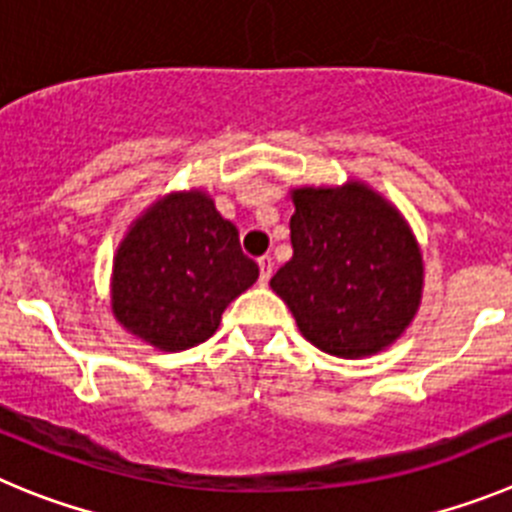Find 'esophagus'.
<instances>
[{"label": "esophagus", "mask_w": 512, "mask_h": 512, "mask_svg": "<svg viewBox=\"0 0 512 512\" xmlns=\"http://www.w3.org/2000/svg\"><path fill=\"white\" fill-rule=\"evenodd\" d=\"M257 265H260V283L267 285V280L273 275V257L262 255L260 260H257Z\"/></svg>", "instance_id": "1"}]
</instances>
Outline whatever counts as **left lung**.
Segmentation results:
<instances>
[{
    "label": "left lung",
    "instance_id": "8db88e82",
    "mask_svg": "<svg viewBox=\"0 0 512 512\" xmlns=\"http://www.w3.org/2000/svg\"><path fill=\"white\" fill-rule=\"evenodd\" d=\"M293 257L270 280L313 347L342 359L388 349L416 319L423 255L398 206L365 181L290 188Z\"/></svg>",
    "mask_w": 512,
    "mask_h": 512
}]
</instances>
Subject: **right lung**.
<instances>
[{"instance_id": "add662e5", "label": "right lung", "mask_w": 512, "mask_h": 512, "mask_svg": "<svg viewBox=\"0 0 512 512\" xmlns=\"http://www.w3.org/2000/svg\"><path fill=\"white\" fill-rule=\"evenodd\" d=\"M260 275L239 232L204 188L170 191L127 227L112 262L109 303L124 331L160 352L206 342Z\"/></svg>"}]
</instances>
